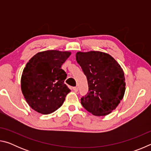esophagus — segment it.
<instances>
[{
    "mask_svg": "<svg viewBox=\"0 0 151 151\" xmlns=\"http://www.w3.org/2000/svg\"><path fill=\"white\" fill-rule=\"evenodd\" d=\"M73 91H75V92H77V91H78V88L77 87V86H75V87H73Z\"/></svg>",
    "mask_w": 151,
    "mask_h": 151,
    "instance_id": "1",
    "label": "esophagus"
}]
</instances>
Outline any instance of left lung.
I'll return each mask as SVG.
<instances>
[{
	"label": "left lung",
	"instance_id": "1",
	"mask_svg": "<svg viewBox=\"0 0 151 151\" xmlns=\"http://www.w3.org/2000/svg\"><path fill=\"white\" fill-rule=\"evenodd\" d=\"M76 60L88 81V92L81 104L94 116H106L115 109L123 98V70L114 58L101 51L77 52Z\"/></svg>",
	"mask_w": 151,
	"mask_h": 151
}]
</instances>
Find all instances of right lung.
I'll return each mask as SVG.
<instances>
[{"label": "right lung", "mask_w": 151, "mask_h": 151, "mask_svg": "<svg viewBox=\"0 0 151 151\" xmlns=\"http://www.w3.org/2000/svg\"><path fill=\"white\" fill-rule=\"evenodd\" d=\"M69 51L39 52L27 63L21 76V91L34 111L48 114L60 108L70 90L64 81L66 74L61 66L70 57Z\"/></svg>", "instance_id": "obj_1"}]
</instances>
